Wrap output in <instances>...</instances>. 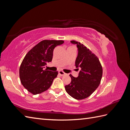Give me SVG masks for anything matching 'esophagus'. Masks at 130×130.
<instances>
[{
  "instance_id": "1",
  "label": "esophagus",
  "mask_w": 130,
  "mask_h": 130,
  "mask_svg": "<svg viewBox=\"0 0 130 130\" xmlns=\"http://www.w3.org/2000/svg\"><path fill=\"white\" fill-rule=\"evenodd\" d=\"M58 74H60L61 76H63V75H64L65 74V73L63 72V71H61V70H60V71L58 72Z\"/></svg>"
}]
</instances>
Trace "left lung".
<instances>
[{"mask_svg": "<svg viewBox=\"0 0 130 130\" xmlns=\"http://www.w3.org/2000/svg\"><path fill=\"white\" fill-rule=\"evenodd\" d=\"M76 44L78 56L75 67L79 68L78 76L74 77L70 74L71 82L65 86V90L72 97L78 100L88 98L100 85L102 77V67L98 58L79 42L73 40Z\"/></svg>", "mask_w": 130, "mask_h": 130, "instance_id": "8db88e82", "label": "left lung"}]
</instances>
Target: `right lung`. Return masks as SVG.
Instances as JSON below:
<instances>
[{
	"label": "right lung",
	"mask_w": 130,
	"mask_h": 130,
	"mask_svg": "<svg viewBox=\"0 0 130 130\" xmlns=\"http://www.w3.org/2000/svg\"><path fill=\"white\" fill-rule=\"evenodd\" d=\"M62 40L40 41L28 52L21 63L19 76L21 83L30 93L40 94L48 90L57 72L44 69L46 63L51 62L53 50L56 46L62 44Z\"/></svg>",
	"instance_id": "add662e5"
}]
</instances>
